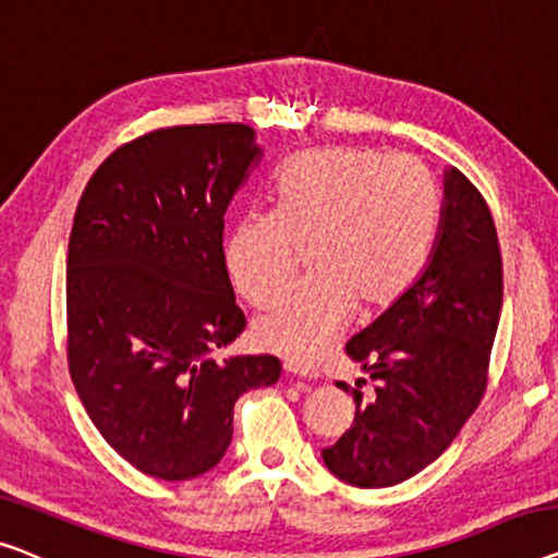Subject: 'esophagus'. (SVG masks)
I'll return each mask as SVG.
<instances>
[{
  "instance_id": "1",
  "label": "esophagus",
  "mask_w": 558,
  "mask_h": 558,
  "mask_svg": "<svg viewBox=\"0 0 558 558\" xmlns=\"http://www.w3.org/2000/svg\"><path fill=\"white\" fill-rule=\"evenodd\" d=\"M286 373H290V376H298V378H315V373L311 368H305V365L295 363V361H286Z\"/></svg>"
}]
</instances>
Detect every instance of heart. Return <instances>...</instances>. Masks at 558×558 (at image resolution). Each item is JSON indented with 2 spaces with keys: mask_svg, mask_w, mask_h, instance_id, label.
Masks as SVG:
<instances>
[{
  "mask_svg": "<svg viewBox=\"0 0 558 558\" xmlns=\"http://www.w3.org/2000/svg\"><path fill=\"white\" fill-rule=\"evenodd\" d=\"M276 210L240 215L226 243L238 293L255 305L278 295L311 247L313 280L257 315L265 351L307 361L345 328L353 307L393 305L426 268L436 235V193L405 157L373 147H330L295 157L278 174Z\"/></svg>",
  "mask_w": 558,
  "mask_h": 558,
  "instance_id": "1",
  "label": "heart"
}]
</instances>
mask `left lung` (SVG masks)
<instances>
[{
  "label": "left lung",
  "mask_w": 558,
  "mask_h": 558,
  "mask_svg": "<svg viewBox=\"0 0 558 558\" xmlns=\"http://www.w3.org/2000/svg\"><path fill=\"white\" fill-rule=\"evenodd\" d=\"M501 305L492 210L463 172L448 168L426 268L345 345L373 384L355 380L353 426L323 448L332 476L359 488L396 486L451 446L484 398Z\"/></svg>",
  "instance_id": "8db88e82"
}]
</instances>
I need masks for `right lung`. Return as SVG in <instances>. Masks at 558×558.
<instances>
[{"instance_id":"right-lung-1","label":"right lung","mask_w":558,"mask_h":558,"mask_svg":"<svg viewBox=\"0 0 558 558\" xmlns=\"http://www.w3.org/2000/svg\"><path fill=\"white\" fill-rule=\"evenodd\" d=\"M263 160L247 124H185L122 145L99 165L66 247V359L102 438L162 481L215 469L232 409L272 386L276 355H230L235 305L226 210Z\"/></svg>"}]
</instances>
